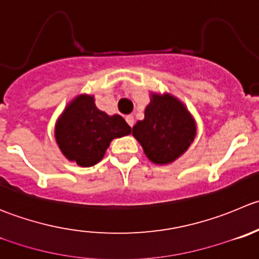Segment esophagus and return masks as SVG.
Listing matches in <instances>:
<instances>
[{
  "label": "esophagus",
  "instance_id": "obj_1",
  "mask_svg": "<svg viewBox=\"0 0 259 259\" xmlns=\"http://www.w3.org/2000/svg\"><path fill=\"white\" fill-rule=\"evenodd\" d=\"M126 122L129 124V126H134L135 124V120H134V116L133 115H129V116H126Z\"/></svg>",
  "mask_w": 259,
  "mask_h": 259
}]
</instances>
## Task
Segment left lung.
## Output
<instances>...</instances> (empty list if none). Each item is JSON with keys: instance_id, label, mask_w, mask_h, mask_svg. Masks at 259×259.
<instances>
[{"instance_id": "obj_1", "label": "left lung", "mask_w": 259, "mask_h": 259, "mask_svg": "<svg viewBox=\"0 0 259 259\" xmlns=\"http://www.w3.org/2000/svg\"><path fill=\"white\" fill-rule=\"evenodd\" d=\"M197 125L187 106L173 95L150 92L144 119L132 134L154 164H170L185 154L196 138Z\"/></svg>"}]
</instances>
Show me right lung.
<instances>
[{
	"mask_svg": "<svg viewBox=\"0 0 259 259\" xmlns=\"http://www.w3.org/2000/svg\"><path fill=\"white\" fill-rule=\"evenodd\" d=\"M132 133L120 115L96 107L94 95L74 97L58 117L54 137L60 152L79 167H92L104 158L110 143Z\"/></svg>",
	"mask_w": 259,
	"mask_h": 259,
	"instance_id": "obj_1",
	"label": "right lung"
}]
</instances>
